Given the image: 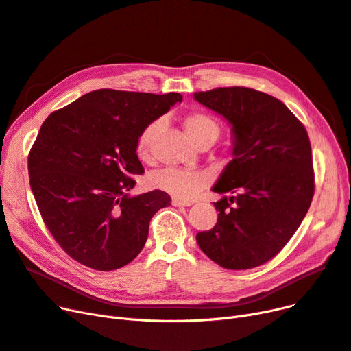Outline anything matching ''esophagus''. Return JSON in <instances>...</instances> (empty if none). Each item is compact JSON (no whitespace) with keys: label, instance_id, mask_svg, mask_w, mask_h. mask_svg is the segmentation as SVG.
<instances>
[{"label":"esophagus","instance_id":"1","mask_svg":"<svg viewBox=\"0 0 351 351\" xmlns=\"http://www.w3.org/2000/svg\"><path fill=\"white\" fill-rule=\"evenodd\" d=\"M171 203H173V206H176V207H181V206L187 207V206H191V204H193V202H189V200H181V199H177V197H174V199L171 200Z\"/></svg>","mask_w":351,"mask_h":351}]
</instances>
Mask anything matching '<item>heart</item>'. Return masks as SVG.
Returning a JSON list of instances; mask_svg holds the SVG:
<instances>
[{
  "instance_id": "b5f03b06",
  "label": "heart",
  "mask_w": 351,
  "mask_h": 351,
  "mask_svg": "<svg viewBox=\"0 0 351 351\" xmlns=\"http://www.w3.org/2000/svg\"><path fill=\"white\" fill-rule=\"evenodd\" d=\"M183 127L187 135L191 138V141L199 144L208 138H217L220 134V123L207 112L194 110L183 118ZM160 128L158 121L149 122L147 127L139 132L135 152L136 157L143 161L149 160L151 157V145L152 139L156 136ZM151 183L154 187H157L162 191L173 194L174 197L181 200H190L197 195L202 189H204L208 183V176L203 171L197 170H187V168H164V170L152 174Z\"/></svg>"
}]
</instances>
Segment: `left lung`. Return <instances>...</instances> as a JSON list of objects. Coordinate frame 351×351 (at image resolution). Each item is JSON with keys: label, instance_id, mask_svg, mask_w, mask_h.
<instances>
[{"label": "left lung", "instance_id": "left-lung-1", "mask_svg": "<svg viewBox=\"0 0 351 351\" xmlns=\"http://www.w3.org/2000/svg\"><path fill=\"white\" fill-rule=\"evenodd\" d=\"M194 99L226 118L234 138L233 160L213 187L233 195L213 203L216 226L195 241L221 268H256L282 250L311 206L310 138L301 121L268 93L232 86L195 92Z\"/></svg>", "mask_w": 351, "mask_h": 351}]
</instances>
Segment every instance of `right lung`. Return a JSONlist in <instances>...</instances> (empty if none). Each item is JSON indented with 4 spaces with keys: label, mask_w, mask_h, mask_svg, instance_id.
Listing matches in <instances>:
<instances>
[{
    "label": "right lung",
    "mask_w": 351,
    "mask_h": 351,
    "mask_svg": "<svg viewBox=\"0 0 351 351\" xmlns=\"http://www.w3.org/2000/svg\"><path fill=\"white\" fill-rule=\"evenodd\" d=\"M180 93L93 90L51 112L29 152L30 187L46 228L66 254L96 271L128 265L143 250L149 220L170 195L131 197L143 174L135 143Z\"/></svg>",
    "instance_id": "obj_1"
}]
</instances>
